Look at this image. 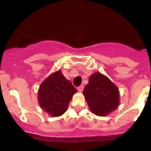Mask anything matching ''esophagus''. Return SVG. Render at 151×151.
I'll list each match as a JSON object with an SVG mask.
<instances>
[{"label":"esophagus","instance_id":"obj_1","mask_svg":"<svg viewBox=\"0 0 151 151\" xmlns=\"http://www.w3.org/2000/svg\"><path fill=\"white\" fill-rule=\"evenodd\" d=\"M78 91H79V92H82V91H83V86H79L78 87Z\"/></svg>","mask_w":151,"mask_h":151}]
</instances>
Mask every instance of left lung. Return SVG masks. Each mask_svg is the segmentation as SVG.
I'll use <instances>...</instances> for the list:
<instances>
[{
  "mask_svg": "<svg viewBox=\"0 0 151 151\" xmlns=\"http://www.w3.org/2000/svg\"><path fill=\"white\" fill-rule=\"evenodd\" d=\"M83 94L90 110L97 116L108 115L119 105L120 93L118 87L100 72H95L90 76Z\"/></svg>",
  "mask_w": 151,
  "mask_h": 151,
  "instance_id": "left-lung-1",
  "label": "left lung"
}]
</instances>
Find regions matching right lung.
Here are the masks:
<instances>
[{"label":"right lung","mask_w":151,"mask_h":151,"mask_svg":"<svg viewBox=\"0 0 151 151\" xmlns=\"http://www.w3.org/2000/svg\"><path fill=\"white\" fill-rule=\"evenodd\" d=\"M77 91L61 70L53 72L42 82L38 90V103L51 116L58 117L68 109L72 96Z\"/></svg>","instance_id":"1"}]
</instances>
